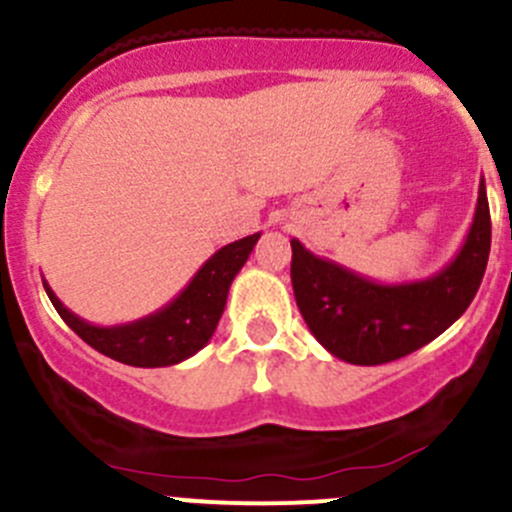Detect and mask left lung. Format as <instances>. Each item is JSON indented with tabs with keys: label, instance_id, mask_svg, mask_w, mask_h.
<instances>
[{
	"label": "left lung",
	"instance_id": "8db88e82",
	"mask_svg": "<svg viewBox=\"0 0 512 512\" xmlns=\"http://www.w3.org/2000/svg\"><path fill=\"white\" fill-rule=\"evenodd\" d=\"M291 283L316 341L353 366H381L453 326L478 293L490 254V209L480 179L473 224L453 261L418 281L381 283L291 239Z\"/></svg>",
	"mask_w": 512,
	"mask_h": 512
}]
</instances>
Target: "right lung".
Listing matches in <instances>:
<instances>
[{
  "label": "right lung",
  "mask_w": 512,
  "mask_h": 512,
  "mask_svg": "<svg viewBox=\"0 0 512 512\" xmlns=\"http://www.w3.org/2000/svg\"><path fill=\"white\" fill-rule=\"evenodd\" d=\"M258 239L261 234L246 236L219 249L194 273L189 286L174 301L139 321L119 323V326H94L69 311L47 281L44 291L64 323L104 356L136 368L176 366L211 341L226 308L231 281L254 251Z\"/></svg>",
  "instance_id": "obj_1"
}]
</instances>
